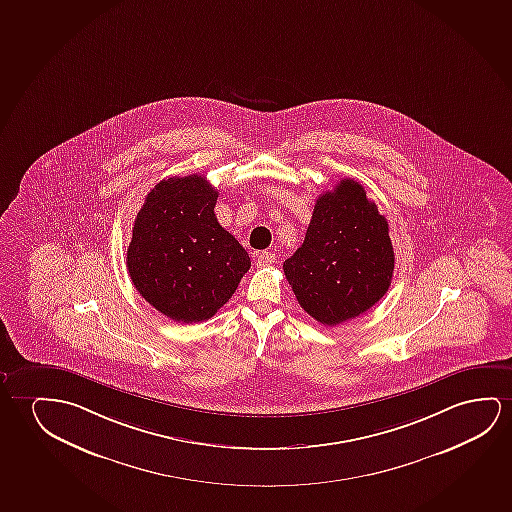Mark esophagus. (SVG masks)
Returning a JSON list of instances; mask_svg holds the SVG:
<instances>
[{
    "mask_svg": "<svg viewBox=\"0 0 512 512\" xmlns=\"http://www.w3.org/2000/svg\"><path fill=\"white\" fill-rule=\"evenodd\" d=\"M275 253L273 252H260L257 253V266L266 267L275 264Z\"/></svg>",
    "mask_w": 512,
    "mask_h": 512,
    "instance_id": "obj_1",
    "label": "esophagus"
}]
</instances>
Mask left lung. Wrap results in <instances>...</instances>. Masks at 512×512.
Instances as JSON below:
<instances>
[{"label":"left lung","instance_id":"1","mask_svg":"<svg viewBox=\"0 0 512 512\" xmlns=\"http://www.w3.org/2000/svg\"><path fill=\"white\" fill-rule=\"evenodd\" d=\"M393 271L387 220L350 178L320 195L303 245L283 262L297 303L324 326L368 312L386 294Z\"/></svg>","mask_w":512,"mask_h":512}]
</instances>
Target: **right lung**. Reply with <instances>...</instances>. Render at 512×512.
Segmentation results:
<instances>
[{
	"label": "right lung",
	"mask_w": 512,
	"mask_h": 512,
	"mask_svg": "<svg viewBox=\"0 0 512 512\" xmlns=\"http://www.w3.org/2000/svg\"><path fill=\"white\" fill-rule=\"evenodd\" d=\"M218 192L204 176L162 179L135 218L126 269L135 289L174 322L215 315L252 266L218 223Z\"/></svg>",
	"instance_id": "obj_1"
}]
</instances>
